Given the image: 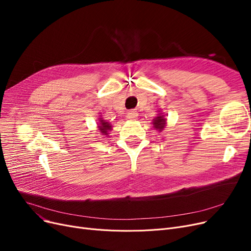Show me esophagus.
<instances>
[{
  "mask_svg": "<svg viewBox=\"0 0 251 251\" xmlns=\"http://www.w3.org/2000/svg\"><path fill=\"white\" fill-rule=\"evenodd\" d=\"M137 117V113L135 111H129L127 112V118L128 119H135Z\"/></svg>",
  "mask_w": 251,
  "mask_h": 251,
  "instance_id": "34e87169",
  "label": "esophagus"
}]
</instances>
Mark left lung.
I'll list each match as a JSON object with an SVG mask.
<instances>
[{"label": "left lung", "mask_w": 251, "mask_h": 251, "mask_svg": "<svg viewBox=\"0 0 251 251\" xmlns=\"http://www.w3.org/2000/svg\"><path fill=\"white\" fill-rule=\"evenodd\" d=\"M166 121H167V119L165 118V116L162 114H159L157 115V117H155L152 120L153 127L156 130H159V132H161V131L164 130V128L166 126Z\"/></svg>", "instance_id": "8db88e82"}]
</instances>
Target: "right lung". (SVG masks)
<instances>
[{"label": "right lung", "instance_id": "add662e5", "mask_svg": "<svg viewBox=\"0 0 251 251\" xmlns=\"http://www.w3.org/2000/svg\"><path fill=\"white\" fill-rule=\"evenodd\" d=\"M98 127L100 130V133H101V135L109 136V131L112 130V125L109 122L103 120L102 118H100V123Z\"/></svg>", "mask_w": 251, "mask_h": 251}]
</instances>
